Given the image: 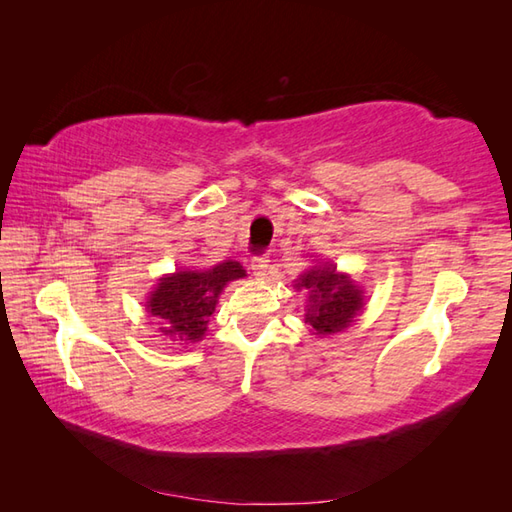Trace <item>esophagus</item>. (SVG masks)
<instances>
[{
  "instance_id": "esophagus-1",
  "label": "esophagus",
  "mask_w": 512,
  "mask_h": 512,
  "mask_svg": "<svg viewBox=\"0 0 512 512\" xmlns=\"http://www.w3.org/2000/svg\"><path fill=\"white\" fill-rule=\"evenodd\" d=\"M270 259L266 257V255H259V257H253V262H250V268H253V275L257 277V279H266V275H268V264Z\"/></svg>"
}]
</instances>
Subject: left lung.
Masks as SVG:
<instances>
[{"instance_id":"obj_1","label":"left lung","mask_w":512,"mask_h":512,"mask_svg":"<svg viewBox=\"0 0 512 512\" xmlns=\"http://www.w3.org/2000/svg\"><path fill=\"white\" fill-rule=\"evenodd\" d=\"M295 288L308 295L306 323L319 336L343 332L365 306L363 290L328 262H317L306 270L295 281Z\"/></svg>"}]
</instances>
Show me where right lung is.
<instances>
[{"label":"right lung","mask_w":512,"mask_h":512,"mask_svg":"<svg viewBox=\"0 0 512 512\" xmlns=\"http://www.w3.org/2000/svg\"><path fill=\"white\" fill-rule=\"evenodd\" d=\"M242 277H246V270L233 259L204 270H176L158 281L145 306L151 317L162 323L160 332L173 336V341H202L220 292L228 281Z\"/></svg>","instance_id":"right-lung-1"}]
</instances>
